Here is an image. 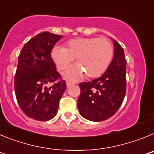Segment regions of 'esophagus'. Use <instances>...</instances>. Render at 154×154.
<instances>
[{
    "label": "esophagus",
    "instance_id": "esophagus-1",
    "mask_svg": "<svg viewBox=\"0 0 154 154\" xmlns=\"http://www.w3.org/2000/svg\"><path fill=\"white\" fill-rule=\"evenodd\" d=\"M73 85V83H72V82H70V81H67V82H66V85H67L68 88H69V87H70L71 85Z\"/></svg>",
    "mask_w": 154,
    "mask_h": 154
}]
</instances>
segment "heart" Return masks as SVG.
Listing matches in <instances>:
<instances>
[{"instance_id": "heart-1", "label": "heart", "mask_w": 154, "mask_h": 154, "mask_svg": "<svg viewBox=\"0 0 154 154\" xmlns=\"http://www.w3.org/2000/svg\"><path fill=\"white\" fill-rule=\"evenodd\" d=\"M111 42L100 38H79L69 41L66 47L55 45L51 49L52 60L59 70H64L75 59L78 63L69 67L64 75L67 79L77 80L85 74L96 78L106 71L113 58Z\"/></svg>"}]
</instances>
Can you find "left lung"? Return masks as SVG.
<instances>
[{
  "label": "left lung",
  "mask_w": 154,
  "mask_h": 154,
  "mask_svg": "<svg viewBox=\"0 0 154 154\" xmlns=\"http://www.w3.org/2000/svg\"><path fill=\"white\" fill-rule=\"evenodd\" d=\"M114 56L106 72L92 82L79 84V112L85 119L99 122L109 119L120 107L126 95V60L122 46L115 39Z\"/></svg>",
  "instance_id": "1"
}]
</instances>
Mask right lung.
<instances>
[{"instance_id":"1","label":"right lung","mask_w":154,"mask_h":154,"mask_svg":"<svg viewBox=\"0 0 154 154\" xmlns=\"http://www.w3.org/2000/svg\"><path fill=\"white\" fill-rule=\"evenodd\" d=\"M62 37L43 31L24 45L18 56L15 96L23 112L36 120L55 117L66 89V83L56 71L51 55V49Z\"/></svg>"}]
</instances>
